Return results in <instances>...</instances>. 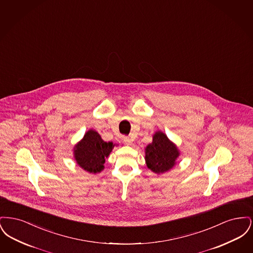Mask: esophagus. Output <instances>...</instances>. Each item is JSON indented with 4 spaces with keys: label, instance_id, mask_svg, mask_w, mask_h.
<instances>
[{
    "label": "esophagus",
    "instance_id": "34e87169",
    "mask_svg": "<svg viewBox=\"0 0 253 253\" xmlns=\"http://www.w3.org/2000/svg\"><path fill=\"white\" fill-rule=\"evenodd\" d=\"M123 140H124V142L127 145L132 144V140L130 137H128V136H123Z\"/></svg>",
    "mask_w": 253,
    "mask_h": 253
}]
</instances>
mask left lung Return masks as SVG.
I'll return each instance as SVG.
<instances>
[{
  "label": "left lung",
  "instance_id": "left-lung-1",
  "mask_svg": "<svg viewBox=\"0 0 253 253\" xmlns=\"http://www.w3.org/2000/svg\"><path fill=\"white\" fill-rule=\"evenodd\" d=\"M145 154L147 167L156 173H163L172 168L179 156L175 145L161 132H156L153 142L146 147Z\"/></svg>",
  "mask_w": 253,
  "mask_h": 253
}]
</instances>
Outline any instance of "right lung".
I'll list each match as a JSON object with an SVG mask.
<instances>
[{
    "instance_id": "add662e5",
    "label": "right lung",
    "mask_w": 253,
    "mask_h": 253,
    "mask_svg": "<svg viewBox=\"0 0 253 253\" xmlns=\"http://www.w3.org/2000/svg\"><path fill=\"white\" fill-rule=\"evenodd\" d=\"M114 146L112 142L103 141L96 131L90 130L75 147V158L85 170L96 173L103 169L105 158L108 157Z\"/></svg>"
}]
</instances>
